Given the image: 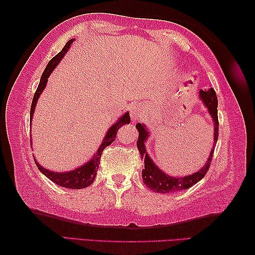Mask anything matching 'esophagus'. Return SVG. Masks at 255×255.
I'll return each instance as SVG.
<instances>
[{
    "label": "esophagus",
    "mask_w": 255,
    "mask_h": 255,
    "mask_svg": "<svg viewBox=\"0 0 255 255\" xmlns=\"http://www.w3.org/2000/svg\"><path fill=\"white\" fill-rule=\"evenodd\" d=\"M141 116H142V110H141V107L139 105H135L132 107L131 110V118L133 121H136L141 119Z\"/></svg>",
    "instance_id": "esophagus-1"
}]
</instances>
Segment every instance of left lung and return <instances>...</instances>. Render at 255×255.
Masks as SVG:
<instances>
[{
    "label": "left lung",
    "mask_w": 255,
    "mask_h": 255,
    "mask_svg": "<svg viewBox=\"0 0 255 255\" xmlns=\"http://www.w3.org/2000/svg\"><path fill=\"white\" fill-rule=\"evenodd\" d=\"M200 98L202 99V102L206 107L209 111L212 120H214L215 124V134H214V143H217V140H218V134H219V122H218V99H217V95L215 90L210 88L208 90H200ZM135 128L139 131V137H137L136 141V147L139 150L141 157L144 160V168L142 169V179L143 183L147 185L150 190L158 192V193H173V192L182 191L190 189L191 186H193L195 183H198L200 179L204 177V175L207 174L208 169H209L210 164L212 161V156H214L215 149H211L210 156L208 158V161L206 162L201 169L198 170L197 173L189 175V176L184 177H172L169 175L160 170L158 167L155 165L148 153L145 152V145L144 141L148 139L149 132L145 130L144 125L141 123H137Z\"/></svg>",
    "instance_id": "1"
}]
</instances>
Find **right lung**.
Instances as JSON below:
<instances>
[{
  "instance_id": "right-lung-1",
  "label": "right lung",
  "mask_w": 255,
  "mask_h": 255,
  "mask_svg": "<svg viewBox=\"0 0 255 255\" xmlns=\"http://www.w3.org/2000/svg\"><path fill=\"white\" fill-rule=\"evenodd\" d=\"M72 43H73V39L69 40L68 43L65 44L63 49H62V51L58 53L57 55L54 56L52 60L48 62L47 66H46V69L44 70L43 76H41V78H40L39 85H38V87H37V90L32 98L31 108H30V122H31V119L33 115V111H35L36 103L39 98L41 91L44 90L46 83H47V79L49 77V74H51L52 71L55 69V66L58 64V62L62 60V57L65 55V53L68 52L70 45ZM130 121L131 120H130V115H128V113H125L122 118H120L118 122H116L115 124H113L110 128V130L107 131L105 139L103 140V143L100 144V147L98 148L97 152L95 153L93 159L87 162V164L82 165L81 167H79V168H77V169L70 170V172H66V173H54V172H51V170L43 168V167H41L38 162L35 160L36 165L46 177H48L52 182H54L57 185L66 187V189H83V187L89 186L91 183L95 181L96 175H97V170H98V167L100 164V157H102L104 149L108 147V145H110L113 141L115 140L116 133H118L119 128L124 124L130 123Z\"/></svg>"
}]
</instances>
